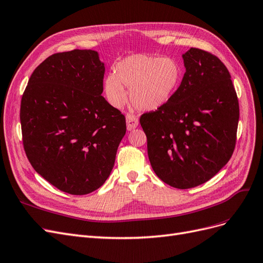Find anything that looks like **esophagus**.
<instances>
[{"instance_id":"esophagus-1","label":"esophagus","mask_w":263,"mask_h":263,"mask_svg":"<svg viewBox=\"0 0 263 263\" xmlns=\"http://www.w3.org/2000/svg\"><path fill=\"white\" fill-rule=\"evenodd\" d=\"M125 120H126V128H128L129 131L134 130L137 128L139 124V119L134 115L131 114H126L125 116Z\"/></svg>"}]
</instances>
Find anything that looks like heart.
Returning <instances> with one entry per match:
<instances>
[{
    "label": "heart",
    "mask_w": 263,
    "mask_h": 263,
    "mask_svg": "<svg viewBox=\"0 0 263 263\" xmlns=\"http://www.w3.org/2000/svg\"><path fill=\"white\" fill-rule=\"evenodd\" d=\"M183 67L174 58L138 53L124 58L117 64L116 73H109L104 83L105 94L114 107L120 108L130 88L132 105L143 111L164 106L179 89Z\"/></svg>",
    "instance_id": "1"
}]
</instances>
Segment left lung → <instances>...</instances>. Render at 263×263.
I'll return each instance as SVG.
<instances>
[{"label": "left lung", "mask_w": 263, "mask_h": 263, "mask_svg": "<svg viewBox=\"0 0 263 263\" xmlns=\"http://www.w3.org/2000/svg\"><path fill=\"white\" fill-rule=\"evenodd\" d=\"M182 58L179 89L164 106L143 114L140 123L157 177L189 189L210 180L231 159L239 104L231 74L216 55L190 48Z\"/></svg>", "instance_id": "1"}]
</instances>
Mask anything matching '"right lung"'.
Listing matches in <instances>:
<instances>
[{
  "instance_id": "add662e5",
  "label": "right lung",
  "mask_w": 263,
  "mask_h": 263,
  "mask_svg": "<svg viewBox=\"0 0 263 263\" xmlns=\"http://www.w3.org/2000/svg\"><path fill=\"white\" fill-rule=\"evenodd\" d=\"M105 65L94 50L54 53L32 72L21 101L25 153L63 192L97 190L115 165L125 117L101 96Z\"/></svg>"
}]
</instances>
